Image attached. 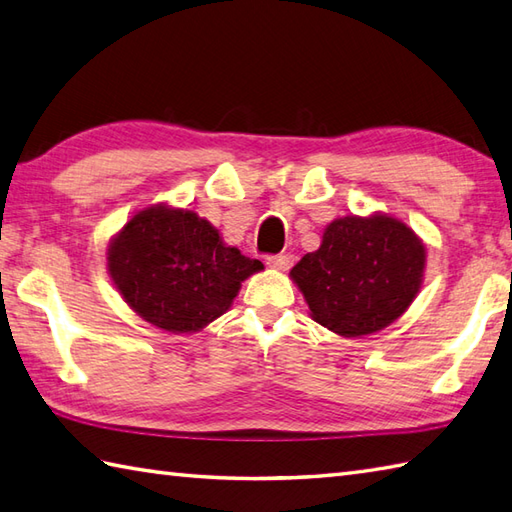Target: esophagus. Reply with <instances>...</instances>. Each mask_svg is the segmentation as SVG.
<instances>
[{
    "label": "esophagus",
    "mask_w": 512,
    "mask_h": 512,
    "mask_svg": "<svg viewBox=\"0 0 512 512\" xmlns=\"http://www.w3.org/2000/svg\"><path fill=\"white\" fill-rule=\"evenodd\" d=\"M292 262H295V257H292L290 253H279V255L266 257V264L275 270H288L292 266Z\"/></svg>",
    "instance_id": "obj_1"
}]
</instances>
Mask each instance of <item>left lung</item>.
Returning <instances> with one entry per match:
<instances>
[{"mask_svg":"<svg viewBox=\"0 0 512 512\" xmlns=\"http://www.w3.org/2000/svg\"><path fill=\"white\" fill-rule=\"evenodd\" d=\"M424 246L411 228L387 215L341 217L319 250L301 257L290 277L312 319L343 336L387 328L418 295Z\"/></svg>","mask_w":512,"mask_h":512,"instance_id":"obj_1","label":"left lung"}]
</instances>
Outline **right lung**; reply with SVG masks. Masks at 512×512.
<instances>
[{
    "mask_svg": "<svg viewBox=\"0 0 512 512\" xmlns=\"http://www.w3.org/2000/svg\"><path fill=\"white\" fill-rule=\"evenodd\" d=\"M107 268L145 321L195 332L231 308L242 281L264 264L224 246L220 233L193 211L149 206L114 237Z\"/></svg>",
    "mask_w": 512,
    "mask_h": 512,
    "instance_id": "right-lung-1",
    "label": "right lung"
}]
</instances>
